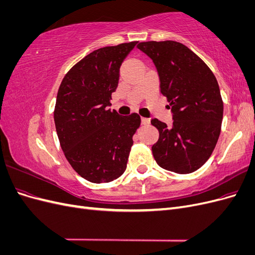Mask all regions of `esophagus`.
I'll use <instances>...</instances> for the list:
<instances>
[{"mask_svg":"<svg viewBox=\"0 0 255 255\" xmlns=\"http://www.w3.org/2000/svg\"><path fill=\"white\" fill-rule=\"evenodd\" d=\"M141 123H142V125H149V123H150V119H149V118L141 117Z\"/></svg>","mask_w":255,"mask_h":255,"instance_id":"34e87169","label":"esophagus"}]
</instances>
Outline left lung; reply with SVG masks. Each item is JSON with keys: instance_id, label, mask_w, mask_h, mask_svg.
<instances>
[{"instance_id": "left-lung-1", "label": "left lung", "mask_w": 255, "mask_h": 255, "mask_svg": "<svg viewBox=\"0 0 255 255\" xmlns=\"http://www.w3.org/2000/svg\"><path fill=\"white\" fill-rule=\"evenodd\" d=\"M137 48L155 65L160 92L170 103L172 127L151 120L159 137L152 145L156 163L166 170L186 174L210 158L221 130L223 102L214 73L183 43L140 42Z\"/></svg>"}]
</instances>
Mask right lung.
<instances>
[{"label":"right lung","instance_id":"right-lung-1","mask_svg":"<svg viewBox=\"0 0 255 255\" xmlns=\"http://www.w3.org/2000/svg\"><path fill=\"white\" fill-rule=\"evenodd\" d=\"M137 41L91 52L67 72L57 92L54 121L69 164L91 183L112 182L126 171L140 116L111 111L120 66Z\"/></svg>","mask_w":255,"mask_h":255}]
</instances>
